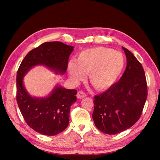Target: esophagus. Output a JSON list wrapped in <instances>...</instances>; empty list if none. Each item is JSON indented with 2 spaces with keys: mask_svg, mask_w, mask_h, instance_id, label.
<instances>
[{
  "mask_svg": "<svg viewBox=\"0 0 160 160\" xmlns=\"http://www.w3.org/2000/svg\"><path fill=\"white\" fill-rule=\"evenodd\" d=\"M86 96H87V94L82 91H79L77 93V98H78V99H82V98L86 97Z\"/></svg>",
  "mask_w": 160,
  "mask_h": 160,
  "instance_id": "esophagus-1",
  "label": "esophagus"
}]
</instances>
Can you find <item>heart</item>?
<instances>
[{
    "instance_id": "1",
    "label": "heart",
    "mask_w": 160,
    "mask_h": 160,
    "mask_svg": "<svg viewBox=\"0 0 160 160\" xmlns=\"http://www.w3.org/2000/svg\"><path fill=\"white\" fill-rule=\"evenodd\" d=\"M124 67L122 53L104 47L87 49L77 56L75 63L68 64V74L73 82L89 74L91 85L98 91L109 89L116 82Z\"/></svg>"
}]
</instances>
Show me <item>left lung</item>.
<instances>
[{
	"label": "left lung",
	"mask_w": 160,
	"mask_h": 160,
	"mask_svg": "<svg viewBox=\"0 0 160 160\" xmlns=\"http://www.w3.org/2000/svg\"><path fill=\"white\" fill-rule=\"evenodd\" d=\"M127 67L122 76L104 93L94 97L92 118L100 131L118 134L131 128L140 119L147 98V84L141 63L122 47Z\"/></svg>",
	"instance_id": "8db88e82"
}]
</instances>
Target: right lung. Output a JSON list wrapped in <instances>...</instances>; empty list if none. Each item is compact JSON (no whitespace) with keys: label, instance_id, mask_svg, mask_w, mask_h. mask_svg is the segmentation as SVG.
I'll return each mask as SVG.
<instances>
[{"label":"right lung","instance_id":"add662e5","mask_svg":"<svg viewBox=\"0 0 160 160\" xmlns=\"http://www.w3.org/2000/svg\"><path fill=\"white\" fill-rule=\"evenodd\" d=\"M73 51V47L61 42H44L27 54L17 71V103L27 124L40 134L52 136L65 130L69 122L70 108L76 101L77 91L56 85L47 97H33L24 86L23 78L37 65L45 66L56 74H64Z\"/></svg>","mask_w":160,"mask_h":160}]
</instances>
